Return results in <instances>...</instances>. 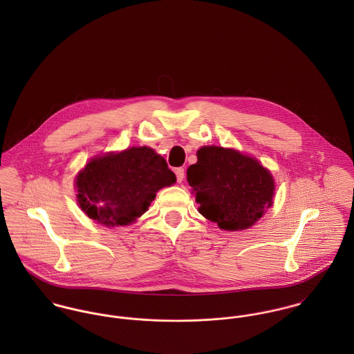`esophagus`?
Wrapping results in <instances>:
<instances>
[{
  "mask_svg": "<svg viewBox=\"0 0 354 354\" xmlns=\"http://www.w3.org/2000/svg\"><path fill=\"white\" fill-rule=\"evenodd\" d=\"M184 174H185V170H184V167H177V169H176V177H177V183H183V180H184Z\"/></svg>",
  "mask_w": 354,
  "mask_h": 354,
  "instance_id": "obj_1",
  "label": "esophagus"
}]
</instances>
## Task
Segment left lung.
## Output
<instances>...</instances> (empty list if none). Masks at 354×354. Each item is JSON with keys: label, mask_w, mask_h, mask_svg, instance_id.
I'll list each match as a JSON object with an SVG mask.
<instances>
[{"label": "left lung", "mask_w": 354, "mask_h": 354, "mask_svg": "<svg viewBox=\"0 0 354 354\" xmlns=\"http://www.w3.org/2000/svg\"><path fill=\"white\" fill-rule=\"evenodd\" d=\"M199 212L225 230L252 226L271 207L274 180L256 159L222 147H202L187 170Z\"/></svg>", "instance_id": "obj_1"}]
</instances>
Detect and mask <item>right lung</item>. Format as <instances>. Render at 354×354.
<instances>
[{"instance_id":"add662e5","label":"right lung","mask_w":354,"mask_h":354,"mask_svg":"<svg viewBox=\"0 0 354 354\" xmlns=\"http://www.w3.org/2000/svg\"><path fill=\"white\" fill-rule=\"evenodd\" d=\"M176 183L166 160L149 147L98 156L76 178L82 209L106 226L128 225L147 211L155 194Z\"/></svg>"}]
</instances>
